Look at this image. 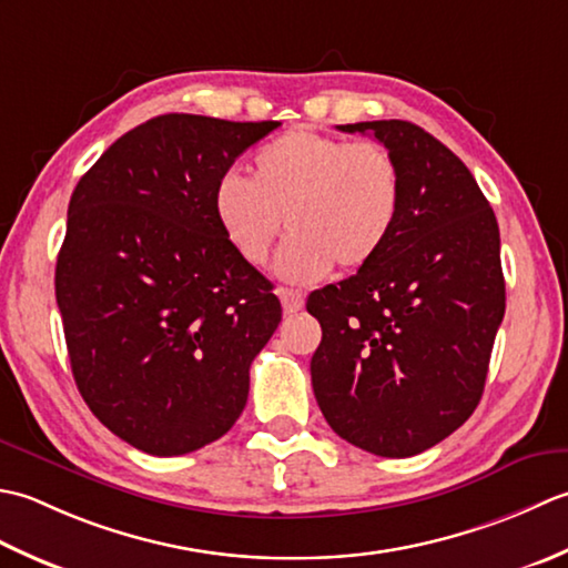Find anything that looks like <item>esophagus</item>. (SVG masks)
<instances>
[{"label":"esophagus","instance_id":"34e87169","mask_svg":"<svg viewBox=\"0 0 568 568\" xmlns=\"http://www.w3.org/2000/svg\"><path fill=\"white\" fill-rule=\"evenodd\" d=\"M276 294H280V301H282V306H284V314H296V311H301V306H304V294L296 292V288L282 286Z\"/></svg>","mask_w":568,"mask_h":568}]
</instances>
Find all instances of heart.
<instances>
[{"mask_svg":"<svg viewBox=\"0 0 568 568\" xmlns=\"http://www.w3.org/2000/svg\"><path fill=\"white\" fill-rule=\"evenodd\" d=\"M404 176L379 142H348L316 130H292L252 156L250 179L225 176L213 191L220 233L240 260L267 264L282 220L292 235L276 272L314 282L333 264L367 267L399 223Z\"/></svg>","mask_w":568,"mask_h":568,"instance_id":"heart-1","label":"heart"}]
</instances>
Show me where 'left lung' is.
<instances>
[{"mask_svg": "<svg viewBox=\"0 0 568 568\" xmlns=\"http://www.w3.org/2000/svg\"><path fill=\"white\" fill-rule=\"evenodd\" d=\"M369 132L399 161L404 201L367 267L306 301L323 338L311 385L331 429L385 458L444 442L478 407L505 316L500 230L466 164L404 120Z\"/></svg>", "mask_w": 568, "mask_h": 568, "instance_id": "8db88e82", "label": "left lung"}]
</instances>
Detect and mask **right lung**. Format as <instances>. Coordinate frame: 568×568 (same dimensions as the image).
I'll list each match as a JSON object with an SVG mask.
<instances>
[{
    "label": "right lung",
    "instance_id": "right-lung-1",
    "mask_svg": "<svg viewBox=\"0 0 568 568\" xmlns=\"http://www.w3.org/2000/svg\"><path fill=\"white\" fill-rule=\"evenodd\" d=\"M280 122L161 114L78 181L55 262L75 385L122 442L183 456L230 432L282 321L272 284L220 233L213 191Z\"/></svg>",
    "mask_w": 568,
    "mask_h": 568
}]
</instances>
